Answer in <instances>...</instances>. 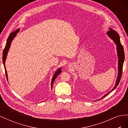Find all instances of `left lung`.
Listing matches in <instances>:
<instances>
[{"instance_id":"8db88e82","label":"left lung","mask_w":128,"mask_h":128,"mask_svg":"<svg viewBox=\"0 0 128 128\" xmlns=\"http://www.w3.org/2000/svg\"><path fill=\"white\" fill-rule=\"evenodd\" d=\"M110 31L107 32V34L108 36H109L111 39L113 40L115 44L116 45V49H117V52H118V77L116 79V83L114 87L113 88V89L111 91H110L109 92L107 93L106 94H104L102 97L100 98L102 99L103 98L105 97L106 96L109 94L111 92L114 91L118 85L120 80L121 78V76L122 74V68H123V65L124 60V49L123 46L122 45L121 42H120V38L119 34H118L116 32H115V30H113L112 29L110 28ZM100 100V99H99Z\"/></svg>"}]
</instances>
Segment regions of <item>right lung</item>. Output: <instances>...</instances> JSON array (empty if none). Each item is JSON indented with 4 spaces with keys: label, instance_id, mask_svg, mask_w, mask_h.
<instances>
[{
    "label": "right lung",
    "instance_id": "obj_1",
    "mask_svg": "<svg viewBox=\"0 0 128 128\" xmlns=\"http://www.w3.org/2000/svg\"><path fill=\"white\" fill-rule=\"evenodd\" d=\"M19 30H20V29H18L14 31V32L10 33V36L8 38V39L7 40V42H6V44L5 47L3 51V53H2V62H3V64L4 66V68H5V73H6V78L7 80H8V76H7V71H6V67H5V61L6 59V56L7 55V53H8V51H9L10 48V46L11 44V42H12L13 40L14 39V38L16 36V35L17 34V33L18 32ZM61 72V68H60L58 69V70L56 71V72H55L54 74L53 77H52V80L51 81V88H52L53 86V82L54 80H56V78L57 77V76L59 75L60 74Z\"/></svg>",
    "mask_w": 128,
    "mask_h": 128
}]
</instances>
